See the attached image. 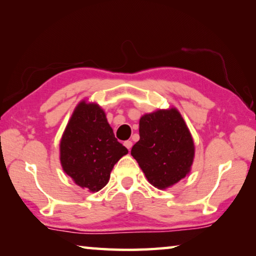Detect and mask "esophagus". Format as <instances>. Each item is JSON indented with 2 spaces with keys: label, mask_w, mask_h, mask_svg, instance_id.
<instances>
[{
  "label": "esophagus",
  "mask_w": 256,
  "mask_h": 256,
  "mask_svg": "<svg viewBox=\"0 0 256 256\" xmlns=\"http://www.w3.org/2000/svg\"><path fill=\"white\" fill-rule=\"evenodd\" d=\"M124 146H126V148H128V150H131V148H132V141H130V140L125 141V142H124Z\"/></svg>",
  "instance_id": "1"
}]
</instances>
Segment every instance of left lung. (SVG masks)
Instances as JSON below:
<instances>
[{"instance_id":"left-lung-1","label":"left lung","mask_w":256,"mask_h":256,"mask_svg":"<svg viewBox=\"0 0 256 256\" xmlns=\"http://www.w3.org/2000/svg\"><path fill=\"white\" fill-rule=\"evenodd\" d=\"M131 154L151 184L166 188L184 178L194 158L192 136L175 108L142 116Z\"/></svg>"}]
</instances>
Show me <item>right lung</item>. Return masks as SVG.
Here are the masks:
<instances>
[{"instance_id":"right-lung-1","label":"right lung","mask_w":256,"mask_h":256,"mask_svg":"<svg viewBox=\"0 0 256 256\" xmlns=\"http://www.w3.org/2000/svg\"><path fill=\"white\" fill-rule=\"evenodd\" d=\"M60 164L76 183L98 192L110 180L114 164L128 151L120 144L96 104L80 102L60 140Z\"/></svg>"}]
</instances>
